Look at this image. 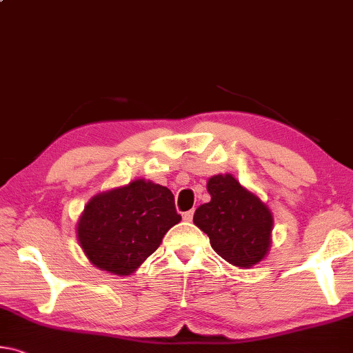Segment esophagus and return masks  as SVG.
<instances>
[{
	"label": "esophagus",
	"instance_id": "1",
	"mask_svg": "<svg viewBox=\"0 0 353 353\" xmlns=\"http://www.w3.org/2000/svg\"><path fill=\"white\" fill-rule=\"evenodd\" d=\"M192 218H194V210H189V211H186V213L183 214V219L186 221V222H191Z\"/></svg>",
	"mask_w": 353,
	"mask_h": 353
}]
</instances>
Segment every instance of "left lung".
<instances>
[{"label": "left lung", "mask_w": 353, "mask_h": 353, "mask_svg": "<svg viewBox=\"0 0 353 353\" xmlns=\"http://www.w3.org/2000/svg\"><path fill=\"white\" fill-rule=\"evenodd\" d=\"M211 200L194 213V224L210 236L211 248L235 267L251 268L267 256L273 214L256 194L230 173L211 176Z\"/></svg>", "instance_id": "1"}]
</instances>
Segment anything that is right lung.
I'll list each match as a JSON object with an SVG mask.
<instances>
[{
  "label": "right lung",
  "instance_id": "add662e5",
  "mask_svg": "<svg viewBox=\"0 0 353 353\" xmlns=\"http://www.w3.org/2000/svg\"><path fill=\"white\" fill-rule=\"evenodd\" d=\"M181 221L170 189L135 180L94 195L77 222V240L94 267L134 273Z\"/></svg>",
  "mask_w": 353,
  "mask_h": 353
}]
</instances>
